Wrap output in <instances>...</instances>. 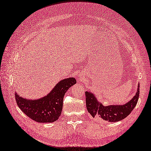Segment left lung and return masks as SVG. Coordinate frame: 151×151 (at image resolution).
Wrapping results in <instances>:
<instances>
[{
    "mask_svg": "<svg viewBox=\"0 0 151 151\" xmlns=\"http://www.w3.org/2000/svg\"><path fill=\"white\" fill-rule=\"evenodd\" d=\"M139 84L133 98L124 105L104 106L97 100L92 93L86 91V104L88 111L93 118L99 117L108 122H115L123 120L129 115L137 104L139 94Z\"/></svg>",
    "mask_w": 151,
    "mask_h": 151,
    "instance_id": "left-lung-1",
    "label": "left lung"
}]
</instances>
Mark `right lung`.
<instances>
[{
    "instance_id": "add662e5",
    "label": "right lung",
    "mask_w": 151,
    "mask_h": 151,
    "mask_svg": "<svg viewBox=\"0 0 151 151\" xmlns=\"http://www.w3.org/2000/svg\"><path fill=\"white\" fill-rule=\"evenodd\" d=\"M76 80L69 78L61 80L46 96L36 100L22 98L15 92L17 105L25 115L38 122H53L60 117L65 93Z\"/></svg>"
}]
</instances>
